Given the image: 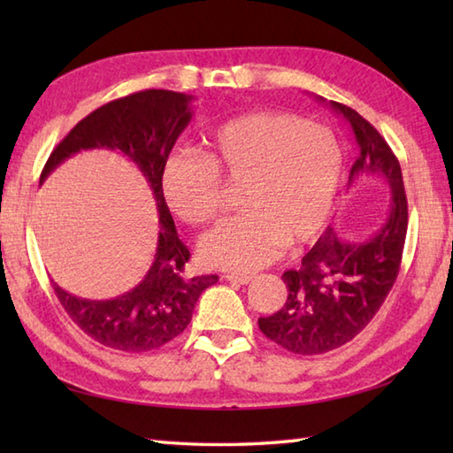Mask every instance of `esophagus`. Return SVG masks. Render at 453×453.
I'll return each instance as SVG.
<instances>
[{
    "instance_id": "obj_1",
    "label": "esophagus",
    "mask_w": 453,
    "mask_h": 453,
    "mask_svg": "<svg viewBox=\"0 0 453 453\" xmlns=\"http://www.w3.org/2000/svg\"><path fill=\"white\" fill-rule=\"evenodd\" d=\"M224 278L226 280H229V282H237V284H249L253 280V274H235V273H227V274H224Z\"/></svg>"
}]
</instances>
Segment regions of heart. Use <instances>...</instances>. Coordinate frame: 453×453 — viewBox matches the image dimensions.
<instances>
[{
    "label": "heart",
    "instance_id": "obj_1",
    "mask_svg": "<svg viewBox=\"0 0 453 453\" xmlns=\"http://www.w3.org/2000/svg\"><path fill=\"white\" fill-rule=\"evenodd\" d=\"M219 177L242 180L237 204L200 242V258L227 271H255L280 247H300L323 232L339 187L341 150L321 124L276 111H249L202 138V156L173 151L161 169L169 208L190 226L219 211Z\"/></svg>",
    "mask_w": 453,
    "mask_h": 453
}]
</instances>
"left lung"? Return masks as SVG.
<instances>
[{"mask_svg": "<svg viewBox=\"0 0 453 453\" xmlns=\"http://www.w3.org/2000/svg\"><path fill=\"white\" fill-rule=\"evenodd\" d=\"M349 120L356 140V157L349 180L368 175L391 190L383 224L364 242H349L326 227L297 268L286 271L288 288L280 311L258 319V329L294 354H323L339 349L364 331L386 302L397 280L407 237V195L401 165L388 142L354 109L331 101Z\"/></svg>", "mask_w": 453, "mask_h": 453, "instance_id": "1", "label": "left lung"}]
</instances>
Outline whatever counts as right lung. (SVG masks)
Masks as SVG:
<instances>
[{
  "label": "right lung",
  "instance_id": "1",
  "mask_svg": "<svg viewBox=\"0 0 453 453\" xmlns=\"http://www.w3.org/2000/svg\"><path fill=\"white\" fill-rule=\"evenodd\" d=\"M190 95L146 89L103 104L58 143L41 173V182L64 159L81 150H119L146 177L156 198L161 232L157 251L143 280L114 300H83L52 282L72 321L91 339L124 352H148L175 339L192 319L200 294L216 274L187 276L190 258L180 242L161 190V169L180 132L190 122Z\"/></svg>",
  "mask_w": 453,
  "mask_h": 453
}]
</instances>
